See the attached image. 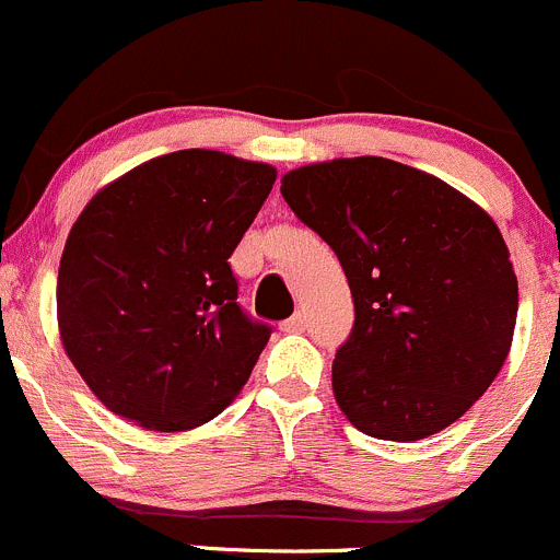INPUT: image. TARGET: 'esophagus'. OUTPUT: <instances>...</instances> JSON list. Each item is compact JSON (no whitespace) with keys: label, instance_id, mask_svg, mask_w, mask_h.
I'll return each instance as SVG.
<instances>
[{"label":"esophagus","instance_id":"1","mask_svg":"<svg viewBox=\"0 0 560 560\" xmlns=\"http://www.w3.org/2000/svg\"><path fill=\"white\" fill-rule=\"evenodd\" d=\"M303 327H306V314H303V312H295L290 316V319L281 322V330H284V332H301Z\"/></svg>","mask_w":560,"mask_h":560}]
</instances>
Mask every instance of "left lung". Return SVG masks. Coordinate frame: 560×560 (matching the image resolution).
<instances>
[{
  "mask_svg": "<svg viewBox=\"0 0 560 560\" xmlns=\"http://www.w3.org/2000/svg\"><path fill=\"white\" fill-rule=\"evenodd\" d=\"M281 195L352 290L354 327L332 360L347 420L387 442L453 425L493 385L515 332L517 276L493 219L382 156L298 167Z\"/></svg>",
  "mask_w": 560,
  "mask_h": 560,
  "instance_id": "obj_1",
  "label": "left lung"
}]
</instances>
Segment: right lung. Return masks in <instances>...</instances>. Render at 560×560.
<instances>
[{"label":"right lung","mask_w":560,"mask_h":560,"mask_svg":"<svg viewBox=\"0 0 560 560\" xmlns=\"http://www.w3.org/2000/svg\"><path fill=\"white\" fill-rule=\"evenodd\" d=\"M273 180L262 162L186 149L83 208L61 252L56 314L67 358L113 415L189 431L246 385L270 327L238 306L228 259Z\"/></svg>","instance_id":"add662e5"}]
</instances>
